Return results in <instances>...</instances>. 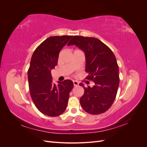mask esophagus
<instances>
[{
    "label": "esophagus",
    "mask_w": 147,
    "mask_h": 147,
    "mask_svg": "<svg viewBox=\"0 0 147 147\" xmlns=\"http://www.w3.org/2000/svg\"><path fill=\"white\" fill-rule=\"evenodd\" d=\"M73 83H74V86H78V82H77V81H76V80H74L73 81Z\"/></svg>",
    "instance_id": "34e87169"
}]
</instances>
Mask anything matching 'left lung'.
<instances>
[{
    "label": "left lung",
    "instance_id": "1",
    "mask_svg": "<svg viewBox=\"0 0 147 147\" xmlns=\"http://www.w3.org/2000/svg\"><path fill=\"white\" fill-rule=\"evenodd\" d=\"M75 45L82 50L86 57L85 71L89 73L86 79L95 83L92 88L84 86V92L80 102L84 111L90 114L104 113L116 97L119 83V67L112 51L94 37L75 35L67 45Z\"/></svg>",
    "mask_w": 147,
    "mask_h": 147
}]
</instances>
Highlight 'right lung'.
Masks as SVG:
<instances>
[{
  "instance_id": "1",
  "label": "right lung",
  "mask_w": 147,
  "mask_h": 147,
  "mask_svg": "<svg viewBox=\"0 0 147 147\" xmlns=\"http://www.w3.org/2000/svg\"><path fill=\"white\" fill-rule=\"evenodd\" d=\"M72 37L70 35L48 37L35 49L31 57L28 71L30 94L37 109L49 117L59 116L64 112L74 87L70 80L55 84L51 73L57 64L61 49Z\"/></svg>"
}]
</instances>
